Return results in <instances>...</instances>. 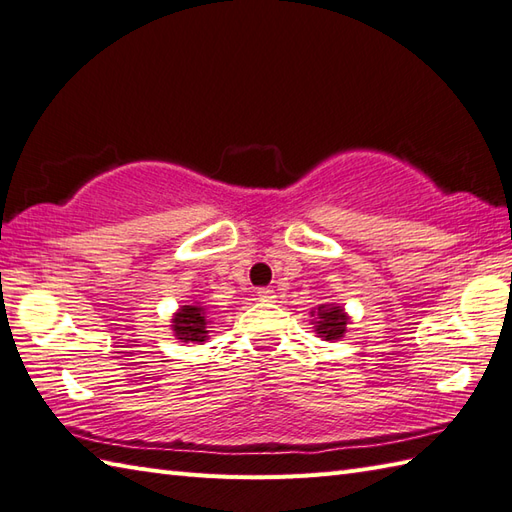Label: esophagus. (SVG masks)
<instances>
[{"label":"esophagus","instance_id":"34e87169","mask_svg":"<svg viewBox=\"0 0 512 512\" xmlns=\"http://www.w3.org/2000/svg\"><path fill=\"white\" fill-rule=\"evenodd\" d=\"M256 294H258L260 300H265V302H271V300L276 298V291L271 289V287H260V289L256 291Z\"/></svg>","mask_w":512,"mask_h":512}]
</instances>
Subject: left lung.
<instances>
[{"label":"left lung","mask_w":512,"mask_h":512,"mask_svg":"<svg viewBox=\"0 0 512 512\" xmlns=\"http://www.w3.org/2000/svg\"><path fill=\"white\" fill-rule=\"evenodd\" d=\"M311 316H314L311 325L322 340H340L349 325V316L338 305H320L316 311H311Z\"/></svg>","instance_id":"8db88e82"}]
</instances>
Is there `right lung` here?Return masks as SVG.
Returning a JSON list of instances; mask_svg holds the SVG:
<instances>
[{"label":"right lung","mask_w":512,"mask_h":512,"mask_svg":"<svg viewBox=\"0 0 512 512\" xmlns=\"http://www.w3.org/2000/svg\"><path fill=\"white\" fill-rule=\"evenodd\" d=\"M207 311L201 305H183L172 318V331L181 342L207 340Z\"/></svg>","instance_id":"obj_1"}]
</instances>
